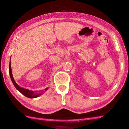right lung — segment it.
<instances>
[{
	"mask_svg": "<svg viewBox=\"0 0 129 129\" xmlns=\"http://www.w3.org/2000/svg\"><path fill=\"white\" fill-rule=\"evenodd\" d=\"M11 62V61H10ZM9 72H10V76L11 77V79L12 82L14 85V87H15L20 92L22 95H24L27 97H28V98L30 99H34V98H37V97L41 96L43 93H44V91H40L39 92H37V91H30L28 89H25L24 88H21L20 87H19V85L17 84V83L15 82V81L14 79V78L12 75V69H11V62H10V65H9ZM48 89V88H46L45 89V91L47 90Z\"/></svg>",
	"mask_w": 129,
	"mask_h": 129,
	"instance_id": "obj_1",
	"label": "right lung"
}]
</instances>
